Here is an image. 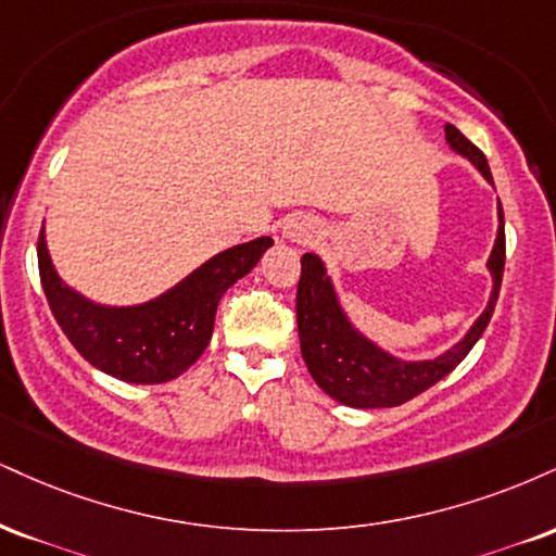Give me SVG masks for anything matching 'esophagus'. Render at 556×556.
<instances>
[{
	"mask_svg": "<svg viewBox=\"0 0 556 556\" xmlns=\"http://www.w3.org/2000/svg\"><path fill=\"white\" fill-rule=\"evenodd\" d=\"M282 238L290 240V243H311V240L316 238V227H313V223L307 217L292 214L290 219H285Z\"/></svg>",
	"mask_w": 556,
	"mask_h": 556,
	"instance_id": "esophagus-1",
	"label": "esophagus"
}]
</instances>
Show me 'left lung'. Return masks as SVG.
I'll list each match as a JSON object with an SVG mask.
<instances>
[{"label": "left lung", "mask_w": 556, "mask_h": 556, "mask_svg": "<svg viewBox=\"0 0 556 556\" xmlns=\"http://www.w3.org/2000/svg\"><path fill=\"white\" fill-rule=\"evenodd\" d=\"M445 139L453 152L469 160L473 168L492 184L490 165L477 144H471L451 124H445ZM497 240H494L490 261H486V269L492 274L490 303L458 344L432 359H401L370 342L344 313L324 261L316 253H305L300 258L303 271H300L298 285V333L300 352H303L313 380L331 399L352 406V409H383V406H401L404 401L419 396L438 380H443L447 372L456 370L471 352V346L479 342L490 324L494 305H497L505 271L503 204H497Z\"/></svg>", "instance_id": "8db88e82"}]
</instances>
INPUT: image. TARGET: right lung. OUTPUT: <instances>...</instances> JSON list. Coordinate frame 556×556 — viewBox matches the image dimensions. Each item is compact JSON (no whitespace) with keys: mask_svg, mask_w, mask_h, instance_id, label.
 Wrapping results in <instances>:
<instances>
[{"mask_svg":"<svg viewBox=\"0 0 556 556\" xmlns=\"http://www.w3.org/2000/svg\"><path fill=\"white\" fill-rule=\"evenodd\" d=\"M271 238L232 245L184 277L163 295L139 305L92 303L53 269L46 236L38 238V271L53 318L75 350L105 376L126 383H165L202 357L212 339L219 300L245 277Z\"/></svg>","mask_w":556,"mask_h":556,"instance_id":"1","label":"right lung"}]
</instances>
